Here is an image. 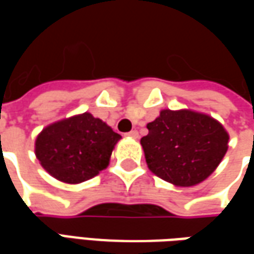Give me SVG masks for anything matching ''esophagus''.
Instances as JSON below:
<instances>
[{
	"instance_id": "34e87169",
	"label": "esophagus",
	"mask_w": 254,
	"mask_h": 254,
	"mask_svg": "<svg viewBox=\"0 0 254 254\" xmlns=\"http://www.w3.org/2000/svg\"><path fill=\"white\" fill-rule=\"evenodd\" d=\"M127 136H129V137H133V138H137L138 137V132H137V130H130L129 133H127Z\"/></svg>"
}]
</instances>
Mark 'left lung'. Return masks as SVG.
Masks as SVG:
<instances>
[{
    "instance_id": "obj_1",
    "label": "left lung",
    "mask_w": 254,
    "mask_h": 254,
    "mask_svg": "<svg viewBox=\"0 0 254 254\" xmlns=\"http://www.w3.org/2000/svg\"><path fill=\"white\" fill-rule=\"evenodd\" d=\"M140 143L155 176L193 187L212 174L229 148V133L212 117L191 110H162Z\"/></svg>"
}]
</instances>
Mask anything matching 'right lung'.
Here are the masks:
<instances>
[{"label":"right lung","mask_w":254,"mask_h":254,"mask_svg":"<svg viewBox=\"0 0 254 254\" xmlns=\"http://www.w3.org/2000/svg\"><path fill=\"white\" fill-rule=\"evenodd\" d=\"M120 138L106 122L84 113L45 127L36 137L35 155L58 181L80 184L109 166Z\"/></svg>","instance_id":"1"}]
</instances>
